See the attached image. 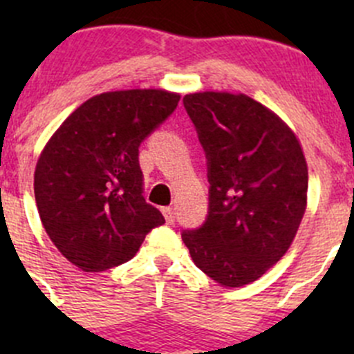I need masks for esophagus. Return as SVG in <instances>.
Returning a JSON list of instances; mask_svg holds the SVG:
<instances>
[{"mask_svg": "<svg viewBox=\"0 0 354 354\" xmlns=\"http://www.w3.org/2000/svg\"><path fill=\"white\" fill-rule=\"evenodd\" d=\"M162 214H164V217H166L167 224L174 223V210L171 209V207H162Z\"/></svg>", "mask_w": 354, "mask_h": 354, "instance_id": "1", "label": "esophagus"}]
</instances>
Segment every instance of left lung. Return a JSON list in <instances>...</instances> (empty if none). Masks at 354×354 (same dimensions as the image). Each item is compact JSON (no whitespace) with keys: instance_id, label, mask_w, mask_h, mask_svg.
Wrapping results in <instances>:
<instances>
[{"instance_id":"1","label":"left lung","mask_w":354,"mask_h":354,"mask_svg":"<svg viewBox=\"0 0 354 354\" xmlns=\"http://www.w3.org/2000/svg\"><path fill=\"white\" fill-rule=\"evenodd\" d=\"M207 159L209 210L181 233L195 266L226 288L269 270L295 240L306 207L308 169L295 133L245 94L183 97Z\"/></svg>"}]
</instances>
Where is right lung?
Segmentation results:
<instances>
[{"mask_svg": "<svg viewBox=\"0 0 354 354\" xmlns=\"http://www.w3.org/2000/svg\"><path fill=\"white\" fill-rule=\"evenodd\" d=\"M156 88L106 92L63 121L42 151L34 194L42 226L65 259L99 272L133 259L164 217L145 202L138 147L176 109Z\"/></svg>", "mask_w": 354, "mask_h": 354, "instance_id": "obj_1", "label": "right lung"}]
</instances>
